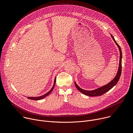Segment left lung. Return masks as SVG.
<instances>
[{
  "mask_svg": "<svg viewBox=\"0 0 133 133\" xmlns=\"http://www.w3.org/2000/svg\"><path fill=\"white\" fill-rule=\"evenodd\" d=\"M111 37H112V38L113 39V41L115 42V44H116V45L117 46L119 50V53H120V57H119V67H118V69L117 72V74L116 75V76L114 77L111 82H110L109 83H108L107 84L102 86L99 88H98L96 89H94L92 90H84L82 88H81V87H79L78 85L76 84L75 82V85L76 87L77 88V89L81 91L82 93H83L84 95H86L89 96H101L102 95L104 94L105 93H106V92H107L108 91H109L110 89H111L114 86H115L116 85V84L118 83L121 75V72H122V50H121V48L120 47V46L118 45V44L117 43V42H116V41L115 40L114 38L111 35Z\"/></svg>",
  "mask_w": 133,
  "mask_h": 133,
  "instance_id": "1",
  "label": "left lung"
}]
</instances>
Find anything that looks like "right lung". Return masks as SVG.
I'll use <instances>...</instances> for the list:
<instances>
[{
    "mask_svg": "<svg viewBox=\"0 0 133 133\" xmlns=\"http://www.w3.org/2000/svg\"><path fill=\"white\" fill-rule=\"evenodd\" d=\"M56 77L55 78V79H54V85L51 88V89L48 91L47 92L46 94L43 95L42 96H38V97H27V98L29 99H31V100H36V101H38V100H41V99H42L43 98H44L45 97H46V96H47L48 95H49L52 92V91L53 90V89L54 88V87H55V83H56Z\"/></svg>",
    "mask_w": 133,
    "mask_h": 133,
    "instance_id": "obj_1",
    "label": "right lung"
}]
</instances>
